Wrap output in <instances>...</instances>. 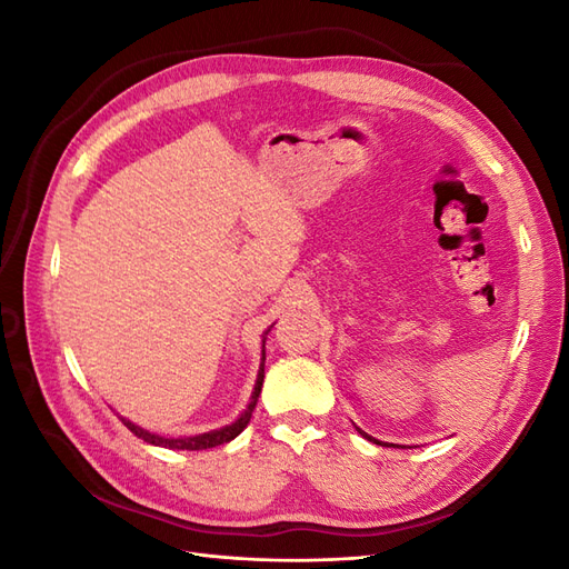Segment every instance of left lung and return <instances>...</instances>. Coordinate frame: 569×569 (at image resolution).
Listing matches in <instances>:
<instances>
[{
  "instance_id": "left-lung-1",
  "label": "left lung",
  "mask_w": 569,
  "mask_h": 569,
  "mask_svg": "<svg viewBox=\"0 0 569 569\" xmlns=\"http://www.w3.org/2000/svg\"><path fill=\"white\" fill-rule=\"evenodd\" d=\"M358 432H360V435H363V437H366V439H368V441H372V443H377V446H380V443H382V441H377V439H372V437H370V435H366V432H363V429H358ZM385 446H389V443H385ZM391 446H393V443H391Z\"/></svg>"
}]
</instances>
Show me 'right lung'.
Listing matches in <instances>:
<instances>
[{"mask_svg":"<svg viewBox=\"0 0 569 569\" xmlns=\"http://www.w3.org/2000/svg\"><path fill=\"white\" fill-rule=\"evenodd\" d=\"M270 332V327L263 332V351H261V368H258V375H256V385H253V391H251V399L247 403V408L242 410V416H239L234 422L220 427V429H211V432H203V435H194V437H161L157 432H149V429L140 427L130 422L128 418H120L123 420V425L130 429V432L134 437H140L142 441L147 443H153V446H163V449H173V451H203V449H213V446H220V443H228L232 441L234 437H239L244 432V427L249 425L251 420V412L258 403V393H261V387H263V366H266V335Z\"/></svg>","mask_w":569,"mask_h":569,"instance_id":"obj_1","label":"right lung"}]
</instances>
